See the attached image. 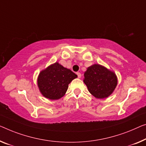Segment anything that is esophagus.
I'll return each instance as SVG.
<instances>
[{
    "label": "esophagus",
    "instance_id": "1",
    "mask_svg": "<svg viewBox=\"0 0 146 146\" xmlns=\"http://www.w3.org/2000/svg\"><path fill=\"white\" fill-rule=\"evenodd\" d=\"M77 75L78 76V78H80L81 77V73H80V72H77Z\"/></svg>",
    "mask_w": 146,
    "mask_h": 146
}]
</instances>
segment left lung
Listing matches in <instances>:
<instances>
[{"instance_id": "obj_1", "label": "left lung", "mask_w": 146, "mask_h": 146, "mask_svg": "<svg viewBox=\"0 0 146 146\" xmlns=\"http://www.w3.org/2000/svg\"><path fill=\"white\" fill-rule=\"evenodd\" d=\"M84 77L83 82L89 92L98 99L110 96L118 82L114 71L97 64L88 67L84 73Z\"/></svg>"}]
</instances>
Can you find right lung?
<instances>
[{
  "label": "right lung",
  "instance_id": "obj_1",
  "mask_svg": "<svg viewBox=\"0 0 146 146\" xmlns=\"http://www.w3.org/2000/svg\"><path fill=\"white\" fill-rule=\"evenodd\" d=\"M77 77V75L70 69L56 62L39 73L37 85L43 96L56 100L64 96L69 84Z\"/></svg>",
  "mask_w": 146,
  "mask_h": 146
}]
</instances>
